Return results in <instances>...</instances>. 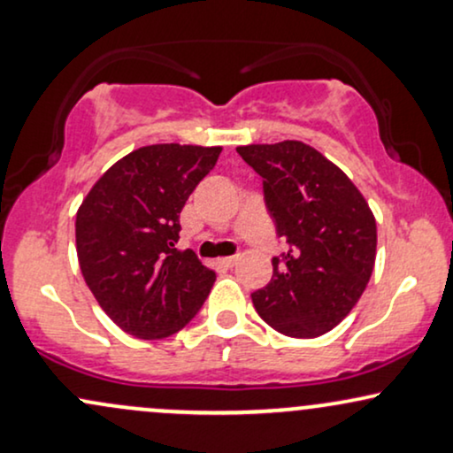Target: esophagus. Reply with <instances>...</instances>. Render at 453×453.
<instances>
[{"label":"esophagus","mask_w":453,"mask_h":453,"mask_svg":"<svg viewBox=\"0 0 453 453\" xmlns=\"http://www.w3.org/2000/svg\"><path fill=\"white\" fill-rule=\"evenodd\" d=\"M238 259H241V256H230V257H223L219 264H221V266H226V268H232V266H236Z\"/></svg>","instance_id":"34e87169"}]
</instances>
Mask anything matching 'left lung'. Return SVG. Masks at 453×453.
Masks as SVG:
<instances>
[{"label":"left lung","instance_id":"8db88e82","mask_svg":"<svg viewBox=\"0 0 453 453\" xmlns=\"http://www.w3.org/2000/svg\"><path fill=\"white\" fill-rule=\"evenodd\" d=\"M262 176L264 202L288 251L251 294L257 315L294 339L332 330L356 306L377 251V223L357 187L319 150L298 140L238 147Z\"/></svg>","mask_w":453,"mask_h":453}]
</instances>
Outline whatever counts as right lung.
Returning <instances> with one entry per match:
<instances>
[{
	"label": "right lung",
	"mask_w": 453,
	"mask_h": 453,
	"mask_svg": "<svg viewBox=\"0 0 453 453\" xmlns=\"http://www.w3.org/2000/svg\"><path fill=\"white\" fill-rule=\"evenodd\" d=\"M221 147L150 144L119 159L76 215L82 277L106 315L136 339H165L204 304L215 273L179 251L180 211Z\"/></svg>",
	"instance_id": "1"
}]
</instances>
